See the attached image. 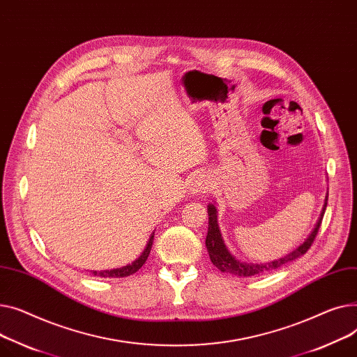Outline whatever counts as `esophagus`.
Segmentation results:
<instances>
[{
	"instance_id": "esophagus-1",
	"label": "esophagus",
	"mask_w": 357,
	"mask_h": 357,
	"mask_svg": "<svg viewBox=\"0 0 357 357\" xmlns=\"http://www.w3.org/2000/svg\"><path fill=\"white\" fill-rule=\"evenodd\" d=\"M207 188H208V181L206 177L197 176L193 178L192 187H190V190L193 193H204V192H207Z\"/></svg>"
}]
</instances>
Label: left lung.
<instances>
[{
	"instance_id": "left-lung-1",
	"label": "left lung",
	"mask_w": 357,
	"mask_h": 357,
	"mask_svg": "<svg viewBox=\"0 0 357 357\" xmlns=\"http://www.w3.org/2000/svg\"><path fill=\"white\" fill-rule=\"evenodd\" d=\"M327 207V197L323 206V212L317 220V225L314 226L312 232L308 235V238L297 248L289 252L288 255L275 259V261H271L266 264H246V262H241L239 259H236L232 254L229 252L222 235H220V230H219V225H218V211L215 204H208L207 206V215H208V229H207V236H206V248H207V252L208 257H211V261L213 262V265L220 269L222 272H227V274H232V275H238V277H254L258 274H262V272L266 271H274L291 261H296L297 258H300L301 255H304L307 250L310 249V246L312 245L314 239H316L317 234H319V229L324 216V211Z\"/></svg>"
}]
</instances>
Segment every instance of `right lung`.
Wrapping results in <instances>:
<instances>
[{
	"instance_id": "right-lung-1",
	"label": "right lung",
	"mask_w": 357,
	"mask_h": 357,
	"mask_svg": "<svg viewBox=\"0 0 357 357\" xmlns=\"http://www.w3.org/2000/svg\"><path fill=\"white\" fill-rule=\"evenodd\" d=\"M153 241H154V234L150 236L149 243H146L144 252L141 254V257L138 259H135L132 264L125 265L122 268H116V269H107V271H93L92 274L95 277H103V278H123V277H130L145 264L146 258L150 255V250L153 246Z\"/></svg>"
}]
</instances>
